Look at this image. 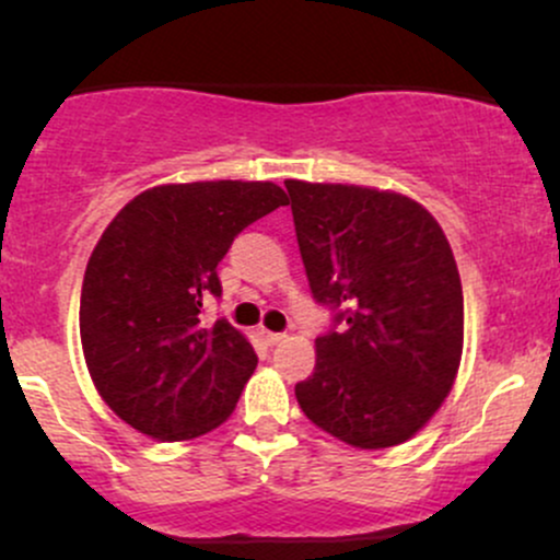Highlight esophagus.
<instances>
[{
    "label": "esophagus",
    "instance_id": "1",
    "mask_svg": "<svg viewBox=\"0 0 560 560\" xmlns=\"http://www.w3.org/2000/svg\"><path fill=\"white\" fill-rule=\"evenodd\" d=\"M260 334H262V339H266L268 345H279L281 339H284V334H279V331H268V329H262Z\"/></svg>",
    "mask_w": 560,
    "mask_h": 560
}]
</instances>
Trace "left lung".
Wrapping results in <instances>:
<instances>
[{
  "label": "left lung",
  "mask_w": 560,
  "mask_h": 560,
  "mask_svg": "<svg viewBox=\"0 0 560 560\" xmlns=\"http://www.w3.org/2000/svg\"><path fill=\"white\" fill-rule=\"evenodd\" d=\"M313 298L342 324L316 339L302 413L352 447L408 442L445 402L464 352V289L423 205L355 184L284 182Z\"/></svg>",
  "instance_id": "1"
}]
</instances>
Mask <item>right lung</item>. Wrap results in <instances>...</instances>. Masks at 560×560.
I'll return each mask as SVG.
<instances>
[{
    "label": "right lung",
    "instance_id": "obj_1",
    "mask_svg": "<svg viewBox=\"0 0 560 560\" xmlns=\"http://www.w3.org/2000/svg\"><path fill=\"white\" fill-rule=\"evenodd\" d=\"M287 202L271 182L163 184L113 218L86 262L79 326L94 387L128 427L182 442L234 413L258 355L199 311L221 298L218 262L234 236Z\"/></svg>",
    "mask_w": 560,
    "mask_h": 560
}]
</instances>
